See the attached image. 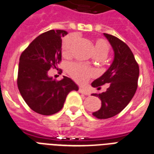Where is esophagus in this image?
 Segmentation results:
<instances>
[{
  "label": "esophagus",
  "instance_id": "34e87169",
  "mask_svg": "<svg viewBox=\"0 0 154 154\" xmlns=\"http://www.w3.org/2000/svg\"><path fill=\"white\" fill-rule=\"evenodd\" d=\"M79 91L82 94H84L86 96H89L90 93H89V91L88 90H86L85 88H79Z\"/></svg>",
  "mask_w": 154,
  "mask_h": 154
}]
</instances>
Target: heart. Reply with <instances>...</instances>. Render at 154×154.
Here are the masks:
<instances>
[{
  "label": "heart",
  "instance_id": "heart-1",
  "mask_svg": "<svg viewBox=\"0 0 154 154\" xmlns=\"http://www.w3.org/2000/svg\"><path fill=\"white\" fill-rule=\"evenodd\" d=\"M77 39L75 34H70L63 40L62 42V53L63 56H68L71 53L72 45ZM95 54L97 58H104L109 51L108 43L103 39H96L94 43ZM67 72L71 77L78 83L84 84L91 78L96 75V71L87 65L74 63L67 66Z\"/></svg>",
  "mask_w": 154,
  "mask_h": 154
}]
</instances>
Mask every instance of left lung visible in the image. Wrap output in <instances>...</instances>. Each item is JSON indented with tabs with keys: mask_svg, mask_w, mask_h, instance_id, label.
I'll list each match as a JSON object with an SVG mask.
<instances>
[{
	"mask_svg": "<svg viewBox=\"0 0 154 154\" xmlns=\"http://www.w3.org/2000/svg\"><path fill=\"white\" fill-rule=\"evenodd\" d=\"M103 35L114 51V59L108 71L91 83L93 88L98 89L108 84L106 91L92 94L101 100V108L92 113L98 119L112 117L128 105L135 95L139 77V66L130 48L116 37Z\"/></svg>",
	"mask_w": 154,
	"mask_h": 154,
	"instance_id": "obj_1",
	"label": "left lung"
}]
</instances>
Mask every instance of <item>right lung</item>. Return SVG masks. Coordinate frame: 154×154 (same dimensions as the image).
Returning <instances> with one entry per match:
<instances>
[{
	"instance_id": "1",
	"label": "right lung",
	"mask_w": 154,
	"mask_h": 154,
	"mask_svg": "<svg viewBox=\"0 0 154 154\" xmlns=\"http://www.w3.org/2000/svg\"><path fill=\"white\" fill-rule=\"evenodd\" d=\"M65 30H49L37 37L21 53L19 59L17 87L27 105L35 112L50 116L63 108L66 96L78 91L72 79L64 76L57 81L48 76L51 67L62 60V38ZM62 70H59V73Z\"/></svg>"
}]
</instances>
